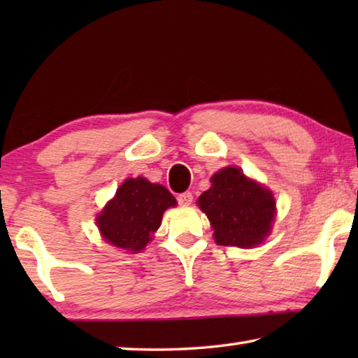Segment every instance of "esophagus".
I'll use <instances>...</instances> for the list:
<instances>
[{"mask_svg":"<svg viewBox=\"0 0 358 358\" xmlns=\"http://www.w3.org/2000/svg\"><path fill=\"white\" fill-rule=\"evenodd\" d=\"M177 201H178L180 205H183V207H187V205L192 203V194L191 192L180 194V196L177 197Z\"/></svg>","mask_w":358,"mask_h":358,"instance_id":"34e87169","label":"esophagus"}]
</instances>
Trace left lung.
<instances>
[{
  "instance_id": "1",
  "label": "left lung",
  "mask_w": 358,
  "mask_h": 358,
  "mask_svg": "<svg viewBox=\"0 0 358 358\" xmlns=\"http://www.w3.org/2000/svg\"><path fill=\"white\" fill-rule=\"evenodd\" d=\"M211 187L197 203L210 220L221 246L254 248L268 237L275 220L273 194L248 178L238 167H224L210 178Z\"/></svg>"
}]
</instances>
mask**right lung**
Here are the masks:
<instances>
[{
    "label": "right lung",
    "instance_id": "add662e5",
    "mask_svg": "<svg viewBox=\"0 0 358 358\" xmlns=\"http://www.w3.org/2000/svg\"><path fill=\"white\" fill-rule=\"evenodd\" d=\"M177 201L162 185L128 178L96 217L102 238L121 250L138 252L161 226L162 213Z\"/></svg>",
    "mask_w": 358,
    "mask_h": 358
}]
</instances>
